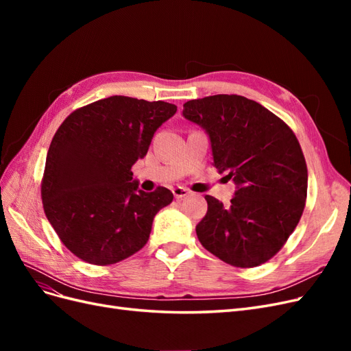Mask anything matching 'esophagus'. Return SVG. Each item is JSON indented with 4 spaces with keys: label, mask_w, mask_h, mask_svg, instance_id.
Returning a JSON list of instances; mask_svg holds the SVG:
<instances>
[{
    "label": "esophagus",
    "mask_w": 351,
    "mask_h": 351,
    "mask_svg": "<svg viewBox=\"0 0 351 351\" xmlns=\"http://www.w3.org/2000/svg\"><path fill=\"white\" fill-rule=\"evenodd\" d=\"M173 193H174L176 199H183V197H186L190 192H189V190H187L186 187H174V189H173Z\"/></svg>",
    "instance_id": "esophagus-1"
}]
</instances>
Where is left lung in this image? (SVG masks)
Instances as JSON below:
<instances>
[{"mask_svg":"<svg viewBox=\"0 0 351 351\" xmlns=\"http://www.w3.org/2000/svg\"><path fill=\"white\" fill-rule=\"evenodd\" d=\"M183 108L209 134L215 167L239 186L228 206L205 196L197 239L232 267H259L281 250L302 218L307 167L300 143L280 117L240 95L187 101Z\"/></svg>","mask_w":351,"mask_h":351,"instance_id":"1","label":"left lung"}]
</instances>
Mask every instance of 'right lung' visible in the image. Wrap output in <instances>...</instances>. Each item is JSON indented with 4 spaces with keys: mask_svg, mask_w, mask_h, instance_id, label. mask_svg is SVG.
<instances>
[{
    "mask_svg": "<svg viewBox=\"0 0 351 351\" xmlns=\"http://www.w3.org/2000/svg\"><path fill=\"white\" fill-rule=\"evenodd\" d=\"M174 104L110 97L73 111L49 145L40 196L62 244L92 265H112L149 240L154 217L173 202L165 187L145 193L132 167Z\"/></svg>",
    "mask_w": 351,
    "mask_h": 351,
    "instance_id": "1",
    "label": "right lung"
}]
</instances>
